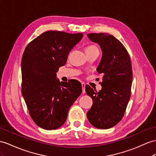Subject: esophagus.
<instances>
[{
	"label": "esophagus",
	"mask_w": 156,
	"mask_h": 156,
	"mask_svg": "<svg viewBox=\"0 0 156 156\" xmlns=\"http://www.w3.org/2000/svg\"><path fill=\"white\" fill-rule=\"evenodd\" d=\"M81 85H82V90H83L82 93L84 94V93H85V84L84 83H82Z\"/></svg>",
	"instance_id": "1"
}]
</instances>
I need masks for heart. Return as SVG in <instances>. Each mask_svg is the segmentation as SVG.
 I'll list each match as a JSON object with an SVG mask.
<instances>
[{
	"mask_svg": "<svg viewBox=\"0 0 156 156\" xmlns=\"http://www.w3.org/2000/svg\"><path fill=\"white\" fill-rule=\"evenodd\" d=\"M85 51L88 52H92V51H98L99 52V49L98 47L95 45H88L85 49Z\"/></svg>",
	"mask_w": 156,
	"mask_h": 156,
	"instance_id": "1",
	"label": "heart"
}]
</instances>
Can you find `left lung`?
Segmentation results:
<instances>
[{"mask_svg":"<svg viewBox=\"0 0 156 156\" xmlns=\"http://www.w3.org/2000/svg\"><path fill=\"white\" fill-rule=\"evenodd\" d=\"M87 36L99 44L102 49V56L97 70L104 74L100 83L102 89L98 92L89 85L85 87L87 94L93 101L87 113V119L97 128H111L122 120L130 98V58L123 44L111 34L92 33Z\"/></svg>","mask_w":156,"mask_h":156,"instance_id":"left-lung-1","label":"left lung"}]
</instances>
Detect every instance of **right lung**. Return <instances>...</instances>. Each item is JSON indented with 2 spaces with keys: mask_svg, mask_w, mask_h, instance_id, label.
Wrapping results in <instances>:
<instances>
[{
  "mask_svg": "<svg viewBox=\"0 0 156 156\" xmlns=\"http://www.w3.org/2000/svg\"><path fill=\"white\" fill-rule=\"evenodd\" d=\"M83 37L82 33L47 31L30 41L24 51L22 94L34 122L45 130L62 126L82 93L80 82H59L56 73Z\"/></svg>",
  "mask_w": 156,
  "mask_h": 156,
  "instance_id": "add662e5",
  "label": "right lung"
}]
</instances>
